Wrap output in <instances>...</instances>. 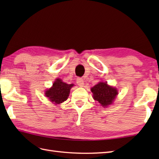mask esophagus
I'll return each mask as SVG.
<instances>
[{
  "mask_svg": "<svg viewBox=\"0 0 159 159\" xmlns=\"http://www.w3.org/2000/svg\"><path fill=\"white\" fill-rule=\"evenodd\" d=\"M76 83L78 84V85L80 87H83L84 85V80L83 79H80V78H79V79H76Z\"/></svg>",
  "mask_w": 159,
  "mask_h": 159,
  "instance_id": "34e87169",
  "label": "esophagus"
}]
</instances>
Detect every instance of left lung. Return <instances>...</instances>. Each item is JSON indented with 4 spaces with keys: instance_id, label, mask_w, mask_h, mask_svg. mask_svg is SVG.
Instances as JSON below:
<instances>
[{
    "instance_id": "8db88e82",
    "label": "left lung",
    "mask_w": 159,
    "mask_h": 159,
    "mask_svg": "<svg viewBox=\"0 0 159 159\" xmlns=\"http://www.w3.org/2000/svg\"><path fill=\"white\" fill-rule=\"evenodd\" d=\"M91 91L93 93V99L103 107L111 105L118 94L116 87L109 86L107 82H99L91 89Z\"/></svg>"
}]
</instances>
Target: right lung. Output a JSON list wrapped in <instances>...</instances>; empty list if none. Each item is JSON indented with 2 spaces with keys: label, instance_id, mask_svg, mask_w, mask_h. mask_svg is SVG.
<instances>
[{
  "label": "right lung",
  "instance_id": "add662e5",
  "mask_svg": "<svg viewBox=\"0 0 159 159\" xmlns=\"http://www.w3.org/2000/svg\"><path fill=\"white\" fill-rule=\"evenodd\" d=\"M73 86L74 84H67L61 79H57L52 86L46 91L45 96L53 104H59L67 99Z\"/></svg>",
  "mask_w": 159,
  "mask_h": 159
}]
</instances>
